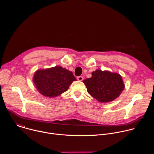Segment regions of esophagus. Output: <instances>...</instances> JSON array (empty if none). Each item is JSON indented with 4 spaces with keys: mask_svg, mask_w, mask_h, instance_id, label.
Instances as JSON below:
<instances>
[{
    "mask_svg": "<svg viewBox=\"0 0 154 154\" xmlns=\"http://www.w3.org/2000/svg\"><path fill=\"white\" fill-rule=\"evenodd\" d=\"M77 79L79 80V81H82L83 80V77L82 76H79L77 77Z\"/></svg>",
    "mask_w": 154,
    "mask_h": 154,
    "instance_id": "34e87169",
    "label": "esophagus"
}]
</instances>
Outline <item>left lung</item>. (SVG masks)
<instances>
[{
    "label": "left lung",
    "mask_w": 154,
    "mask_h": 154,
    "mask_svg": "<svg viewBox=\"0 0 154 154\" xmlns=\"http://www.w3.org/2000/svg\"><path fill=\"white\" fill-rule=\"evenodd\" d=\"M87 91L100 102H112L119 96L125 85L122 77L118 73L97 69L91 78L83 81Z\"/></svg>",
    "instance_id": "1"
}]
</instances>
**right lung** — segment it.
I'll return each instance as SVG.
<instances>
[{"mask_svg": "<svg viewBox=\"0 0 154 154\" xmlns=\"http://www.w3.org/2000/svg\"><path fill=\"white\" fill-rule=\"evenodd\" d=\"M74 81H76V78L72 72L60 66L39 69L33 79L37 90L42 95L51 98L66 91Z\"/></svg>", "mask_w": 154, "mask_h": 154, "instance_id": "right-lung-1", "label": "right lung"}]
</instances>
